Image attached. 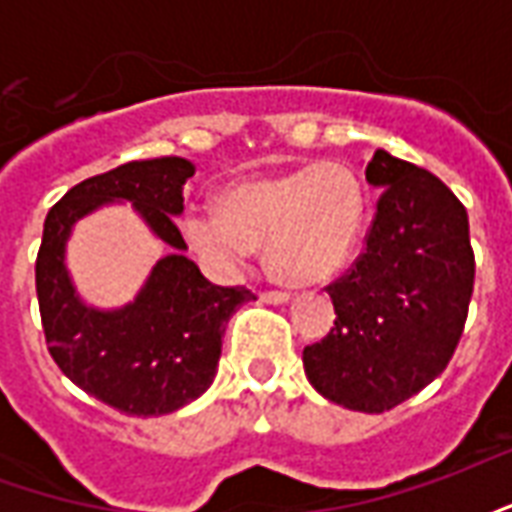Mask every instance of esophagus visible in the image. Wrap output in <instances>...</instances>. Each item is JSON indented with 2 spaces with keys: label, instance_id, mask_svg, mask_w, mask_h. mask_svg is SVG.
I'll return each instance as SVG.
<instances>
[{
  "label": "esophagus",
  "instance_id": "34e87169",
  "mask_svg": "<svg viewBox=\"0 0 512 512\" xmlns=\"http://www.w3.org/2000/svg\"><path fill=\"white\" fill-rule=\"evenodd\" d=\"M260 301H266V304H285L290 301L288 290H266V293H260Z\"/></svg>",
  "mask_w": 512,
  "mask_h": 512
}]
</instances>
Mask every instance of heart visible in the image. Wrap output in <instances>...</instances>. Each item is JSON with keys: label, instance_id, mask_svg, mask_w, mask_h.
Wrapping results in <instances>:
<instances>
[{"label": "heart", "instance_id": "b5f03b06", "mask_svg": "<svg viewBox=\"0 0 512 512\" xmlns=\"http://www.w3.org/2000/svg\"><path fill=\"white\" fill-rule=\"evenodd\" d=\"M365 224V183L351 167L323 161L227 183L219 211L191 208L180 233L219 274L241 271L266 241V263L279 279L312 285L351 260Z\"/></svg>", "mask_w": 512, "mask_h": 512}]
</instances>
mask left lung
<instances>
[{"instance_id":"8db88e82","label":"left lung","mask_w":512,"mask_h":512,"mask_svg":"<svg viewBox=\"0 0 512 512\" xmlns=\"http://www.w3.org/2000/svg\"><path fill=\"white\" fill-rule=\"evenodd\" d=\"M365 178L381 191L365 252L326 288L337 321L301 359L326 400L381 414L450 365L472 301L474 252L466 208L428 169L376 150Z\"/></svg>"}]
</instances>
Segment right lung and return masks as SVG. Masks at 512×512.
<instances>
[{
	"label": "right lung",
	"instance_id": "1",
	"mask_svg": "<svg viewBox=\"0 0 512 512\" xmlns=\"http://www.w3.org/2000/svg\"><path fill=\"white\" fill-rule=\"evenodd\" d=\"M194 164L180 156L128 161L73 186L46 216L35 263L40 318L51 359L73 384L131 417L172 414L213 384L233 312L255 296L219 288L183 255L178 219ZM112 201H131L170 255L134 302L115 311L87 305L64 266L72 227Z\"/></svg>",
	"mask_w": 512,
	"mask_h": 512
}]
</instances>
